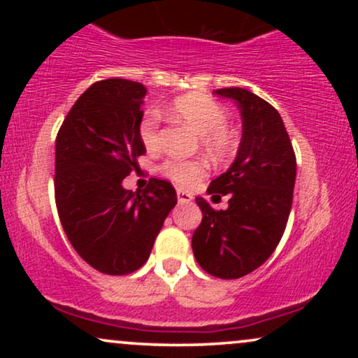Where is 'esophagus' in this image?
<instances>
[{
    "label": "esophagus",
    "instance_id": "1",
    "mask_svg": "<svg viewBox=\"0 0 358 358\" xmlns=\"http://www.w3.org/2000/svg\"><path fill=\"white\" fill-rule=\"evenodd\" d=\"M176 199H178L180 203H188L193 200V195L192 193L185 192V190H176Z\"/></svg>",
    "mask_w": 358,
    "mask_h": 358
}]
</instances>
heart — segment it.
I'll return each instance as SVG.
<instances>
[{
	"label": "heart",
	"instance_id": "1",
	"mask_svg": "<svg viewBox=\"0 0 358 358\" xmlns=\"http://www.w3.org/2000/svg\"><path fill=\"white\" fill-rule=\"evenodd\" d=\"M168 113L200 134L202 145L213 158L224 159L234 151V139L227 131L229 114L217 101L200 94L176 97ZM139 139L146 148H155L159 141V116L148 110L138 126ZM162 173L180 187L188 188L207 173V165L200 159L168 158L159 166Z\"/></svg>",
	"mask_w": 358,
	"mask_h": 358
}]
</instances>
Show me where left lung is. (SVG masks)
<instances>
[{
    "label": "left lung",
    "instance_id": "obj_1",
    "mask_svg": "<svg viewBox=\"0 0 358 358\" xmlns=\"http://www.w3.org/2000/svg\"><path fill=\"white\" fill-rule=\"evenodd\" d=\"M236 101L242 116V139L225 173L207 188L229 196L225 210H213L202 196L196 205L202 222L193 232L192 249L205 273L237 279L257 269L278 248L293 203L296 156L281 116L269 102L248 89H217Z\"/></svg>",
    "mask_w": 358,
    "mask_h": 358
}]
</instances>
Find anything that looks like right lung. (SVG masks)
I'll return each instance as SVG.
<instances>
[{"mask_svg": "<svg viewBox=\"0 0 358 358\" xmlns=\"http://www.w3.org/2000/svg\"><path fill=\"white\" fill-rule=\"evenodd\" d=\"M146 87L126 79L92 84L76 101L55 141V203L77 254L110 276H124L150 257L163 222L176 205L166 180L143 192L122 180L146 153L138 126Z\"/></svg>", "mask_w": 358, "mask_h": 358, "instance_id": "obj_1", "label": "right lung"}]
</instances>
